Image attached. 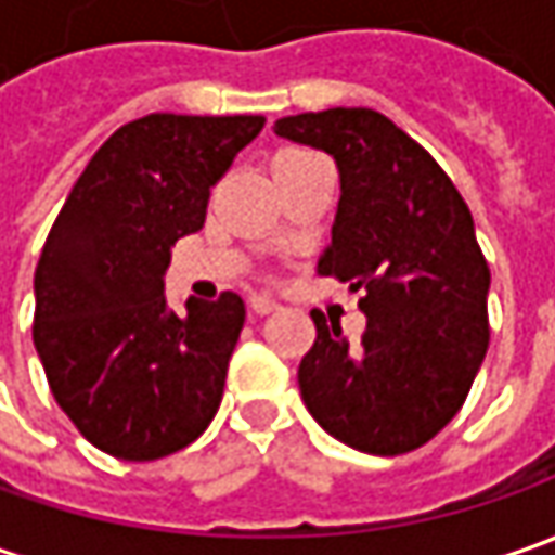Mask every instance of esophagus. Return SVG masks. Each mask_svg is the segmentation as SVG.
I'll use <instances>...</instances> for the list:
<instances>
[{"label": "esophagus", "instance_id": "obj_1", "mask_svg": "<svg viewBox=\"0 0 555 555\" xmlns=\"http://www.w3.org/2000/svg\"><path fill=\"white\" fill-rule=\"evenodd\" d=\"M249 309L256 314H271V311H278V299H271L266 293H256V296H249Z\"/></svg>", "mask_w": 555, "mask_h": 555}]
</instances>
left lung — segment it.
I'll list each match as a JSON object with an SVG mask.
<instances>
[{"mask_svg": "<svg viewBox=\"0 0 555 555\" xmlns=\"http://www.w3.org/2000/svg\"><path fill=\"white\" fill-rule=\"evenodd\" d=\"M274 135L336 163L339 206L318 274L361 289L367 318L349 346L339 324L311 311L302 401L354 451L408 454L451 423L488 352L491 271L473 212L441 166L371 107L284 117Z\"/></svg>", "mask_w": 555, "mask_h": 555, "instance_id": "obj_1", "label": "left lung"}]
</instances>
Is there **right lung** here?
<instances>
[{
	"instance_id": "obj_1",
	"label": "right lung",
	"mask_w": 555,
	"mask_h": 555,
	"mask_svg": "<svg viewBox=\"0 0 555 555\" xmlns=\"http://www.w3.org/2000/svg\"><path fill=\"white\" fill-rule=\"evenodd\" d=\"M266 117L147 114L117 129L70 188L42 246L33 346L61 411L119 460L182 451L222 404L244 299L169 309L172 246L201 231L209 188Z\"/></svg>"
}]
</instances>
